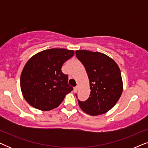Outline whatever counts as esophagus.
<instances>
[{
	"instance_id": "1",
	"label": "esophagus",
	"mask_w": 148,
	"mask_h": 148,
	"mask_svg": "<svg viewBox=\"0 0 148 148\" xmlns=\"http://www.w3.org/2000/svg\"><path fill=\"white\" fill-rule=\"evenodd\" d=\"M77 90H78V86L75 87V88H74V92H77Z\"/></svg>"
}]
</instances>
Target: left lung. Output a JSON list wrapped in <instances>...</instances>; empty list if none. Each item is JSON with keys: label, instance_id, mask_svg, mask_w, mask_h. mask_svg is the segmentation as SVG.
I'll list each match as a JSON object with an SVG mask.
<instances>
[{"label": "left lung", "instance_id": "8db88e82", "mask_svg": "<svg viewBox=\"0 0 148 148\" xmlns=\"http://www.w3.org/2000/svg\"><path fill=\"white\" fill-rule=\"evenodd\" d=\"M75 54L86 69L91 90L88 100H78L79 106L91 116L104 114L116 104L122 94L120 69L112 58L101 52L79 50Z\"/></svg>", "mask_w": 148, "mask_h": 148}]
</instances>
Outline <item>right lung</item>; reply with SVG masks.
Returning <instances> with one entry per match:
<instances>
[{
	"label": "right lung",
	"mask_w": 148,
	"mask_h": 148,
	"mask_svg": "<svg viewBox=\"0 0 148 148\" xmlns=\"http://www.w3.org/2000/svg\"><path fill=\"white\" fill-rule=\"evenodd\" d=\"M74 50L51 48L34 54L22 70L20 86L23 98L34 108L42 111L54 109L73 90L62 64L74 55Z\"/></svg>",
	"instance_id": "right-lung-1"
}]
</instances>
